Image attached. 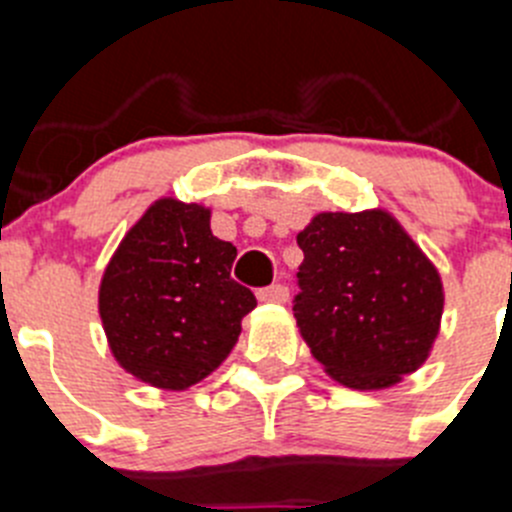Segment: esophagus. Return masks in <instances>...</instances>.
Returning a JSON list of instances; mask_svg holds the SVG:
<instances>
[{
    "instance_id": "1",
    "label": "esophagus",
    "mask_w": 512,
    "mask_h": 512,
    "mask_svg": "<svg viewBox=\"0 0 512 512\" xmlns=\"http://www.w3.org/2000/svg\"><path fill=\"white\" fill-rule=\"evenodd\" d=\"M261 302H287L289 289L284 284H271V287H264L256 292Z\"/></svg>"
}]
</instances>
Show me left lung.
I'll return each instance as SVG.
<instances>
[{"instance_id": "obj_1", "label": "left lung", "mask_w": 512, "mask_h": 512, "mask_svg": "<svg viewBox=\"0 0 512 512\" xmlns=\"http://www.w3.org/2000/svg\"><path fill=\"white\" fill-rule=\"evenodd\" d=\"M297 243L292 310L325 374L387 390L425 364L441 330V274L390 212H320Z\"/></svg>"}]
</instances>
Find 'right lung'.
<instances>
[{
	"mask_svg": "<svg viewBox=\"0 0 512 512\" xmlns=\"http://www.w3.org/2000/svg\"><path fill=\"white\" fill-rule=\"evenodd\" d=\"M235 253L212 235L210 207L161 197L143 212L99 284V318L125 372L182 392L228 359L256 307L230 279Z\"/></svg>",
	"mask_w": 512,
	"mask_h": 512,
	"instance_id": "obj_1",
	"label": "right lung"
}]
</instances>
